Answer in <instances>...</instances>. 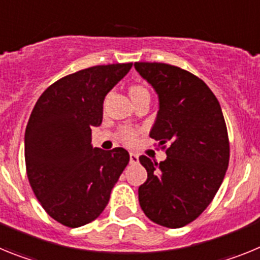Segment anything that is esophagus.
Returning a JSON list of instances; mask_svg holds the SVG:
<instances>
[{"instance_id":"obj_1","label":"esophagus","mask_w":260,"mask_h":260,"mask_svg":"<svg viewBox=\"0 0 260 260\" xmlns=\"http://www.w3.org/2000/svg\"><path fill=\"white\" fill-rule=\"evenodd\" d=\"M139 162V156L134 152H130V164H138Z\"/></svg>"}]
</instances>
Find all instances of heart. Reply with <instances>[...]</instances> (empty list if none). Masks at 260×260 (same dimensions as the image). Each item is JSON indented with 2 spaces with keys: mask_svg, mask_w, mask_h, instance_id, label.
<instances>
[{
  "mask_svg": "<svg viewBox=\"0 0 260 260\" xmlns=\"http://www.w3.org/2000/svg\"><path fill=\"white\" fill-rule=\"evenodd\" d=\"M128 93H130L133 100L141 98V96L150 95L148 89H147L146 87L141 86V84H133V86L128 88ZM137 137H138V133L135 132V130H133V128H123V130H121V133H119L121 141H122L125 144H128V146L135 144V142H137Z\"/></svg>",
  "mask_w": 260,
  "mask_h": 260,
  "instance_id": "b5f03b06",
  "label": "heart"
}]
</instances>
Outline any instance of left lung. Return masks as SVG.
Wrapping results in <instances>:
<instances>
[{"instance_id":"1","label":"left lung","mask_w":260,"mask_h":260,"mask_svg":"<svg viewBox=\"0 0 260 260\" xmlns=\"http://www.w3.org/2000/svg\"><path fill=\"white\" fill-rule=\"evenodd\" d=\"M158 95L160 109L150 137L167 153L157 162L139 157L147 181L139 204L151 221L181 228L210 206L229 164V138L221 107L201 78L161 62H135Z\"/></svg>"}]
</instances>
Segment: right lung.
<instances>
[{
    "mask_svg": "<svg viewBox=\"0 0 260 260\" xmlns=\"http://www.w3.org/2000/svg\"><path fill=\"white\" fill-rule=\"evenodd\" d=\"M133 63L98 65L50 84L32 109L24 135L26 172L45 212L69 228L98 219L128 164L121 147L91 146V127L103 119V102Z\"/></svg>",
    "mask_w": 260,
    "mask_h": 260,
    "instance_id": "1",
    "label": "right lung"
}]
</instances>
